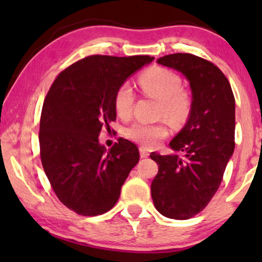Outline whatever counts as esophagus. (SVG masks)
Wrapping results in <instances>:
<instances>
[{"instance_id": "34e87169", "label": "esophagus", "mask_w": 262, "mask_h": 262, "mask_svg": "<svg viewBox=\"0 0 262 262\" xmlns=\"http://www.w3.org/2000/svg\"><path fill=\"white\" fill-rule=\"evenodd\" d=\"M139 151H140V158H148V156H149V152H148V150H146V149L140 148Z\"/></svg>"}]
</instances>
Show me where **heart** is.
Segmentation results:
<instances>
[{"mask_svg": "<svg viewBox=\"0 0 262 262\" xmlns=\"http://www.w3.org/2000/svg\"><path fill=\"white\" fill-rule=\"evenodd\" d=\"M139 85L146 95L160 101L159 117L171 124L180 125L187 121L192 108L191 96L181 89V79L169 69H149L140 75ZM134 92L128 82H123L114 93L113 106L117 116L129 118L133 111ZM127 137L141 146L152 149L169 135V129L164 123H134L125 132Z\"/></svg>", "mask_w": 262, "mask_h": 262, "instance_id": "b5f03b06", "label": "heart"}]
</instances>
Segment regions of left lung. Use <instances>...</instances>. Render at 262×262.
I'll return each mask as SVG.
<instances>
[{
  "label": "left lung",
  "instance_id": "8db88e82",
  "mask_svg": "<svg viewBox=\"0 0 262 262\" xmlns=\"http://www.w3.org/2000/svg\"><path fill=\"white\" fill-rule=\"evenodd\" d=\"M158 62L185 75L192 91L188 121L170 143L171 149L183 151V159L150 154L159 165L151 182L155 208L183 221L206 208L221 186L235 146V100L225 75L208 60L176 53Z\"/></svg>",
  "mask_w": 262,
  "mask_h": 262
}]
</instances>
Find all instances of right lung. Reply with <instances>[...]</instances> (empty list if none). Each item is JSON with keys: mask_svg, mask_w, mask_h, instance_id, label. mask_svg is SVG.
Instances as JSON below:
<instances>
[{"mask_svg": "<svg viewBox=\"0 0 262 262\" xmlns=\"http://www.w3.org/2000/svg\"><path fill=\"white\" fill-rule=\"evenodd\" d=\"M152 59L86 56L61 71L45 97L39 127L41 164L60 202L77 214L92 217L112 209L139 161L132 141L119 138L107 151L98 135L116 121L117 89Z\"/></svg>", "mask_w": 262, "mask_h": 262, "instance_id": "right-lung-1", "label": "right lung"}]
</instances>
